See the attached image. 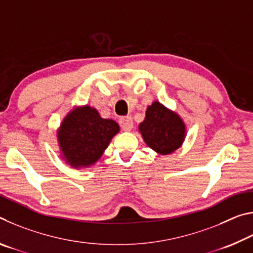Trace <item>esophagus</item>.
<instances>
[{
    "mask_svg": "<svg viewBox=\"0 0 253 253\" xmlns=\"http://www.w3.org/2000/svg\"><path fill=\"white\" fill-rule=\"evenodd\" d=\"M119 124L124 130H131L132 126H134V123H132V119L129 116H124L119 119Z\"/></svg>",
    "mask_w": 253,
    "mask_h": 253,
    "instance_id": "34e87169",
    "label": "esophagus"
}]
</instances>
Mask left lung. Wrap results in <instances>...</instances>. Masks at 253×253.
<instances>
[{"label":"left lung","instance_id":"8db88e82","mask_svg":"<svg viewBox=\"0 0 253 253\" xmlns=\"http://www.w3.org/2000/svg\"><path fill=\"white\" fill-rule=\"evenodd\" d=\"M138 129L147 146L161 155H168L181 147L186 134L182 118L158 101L147 107Z\"/></svg>","mask_w":253,"mask_h":253}]
</instances>
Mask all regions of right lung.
<instances>
[{
  "instance_id": "add662e5",
  "label": "right lung",
  "mask_w": 253,
  "mask_h": 253,
  "mask_svg": "<svg viewBox=\"0 0 253 253\" xmlns=\"http://www.w3.org/2000/svg\"><path fill=\"white\" fill-rule=\"evenodd\" d=\"M119 131L113 119H104L90 106L77 107L58 129L62 158L75 169L89 168L99 160L110 140Z\"/></svg>"
}]
</instances>
